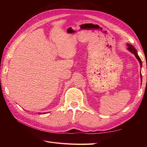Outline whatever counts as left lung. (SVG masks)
Instances as JSON below:
<instances>
[{
	"mask_svg": "<svg viewBox=\"0 0 147 147\" xmlns=\"http://www.w3.org/2000/svg\"><path fill=\"white\" fill-rule=\"evenodd\" d=\"M126 45H127V49L128 50V51H129V52H131L132 54H133L134 55H135L136 58L137 59H138V62H140V66H141V67H142V60H141V59H140V57L138 56V52H137V51H136V50L135 49V48L134 47H133V45L129 44V43H127ZM140 77H141V81L142 82V76L141 72H140Z\"/></svg>",
	"mask_w": 147,
	"mask_h": 147,
	"instance_id": "1",
	"label": "left lung"
}]
</instances>
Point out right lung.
Wrapping results in <instances>:
<instances>
[{
	"label": "right lung",
	"instance_id": "right-lung-1",
	"mask_svg": "<svg viewBox=\"0 0 147 147\" xmlns=\"http://www.w3.org/2000/svg\"><path fill=\"white\" fill-rule=\"evenodd\" d=\"M39 114H41V113H39Z\"/></svg>",
	"mask_w": 147,
	"mask_h": 147
}]
</instances>
